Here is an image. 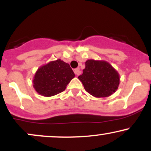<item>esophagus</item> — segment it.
<instances>
[{"label": "esophagus", "mask_w": 151, "mask_h": 151, "mask_svg": "<svg viewBox=\"0 0 151 151\" xmlns=\"http://www.w3.org/2000/svg\"><path fill=\"white\" fill-rule=\"evenodd\" d=\"M74 74H75L76 75H79V74H81V71H80V70H79V68L74 69Z\"/></svg>", "instance_id": "34e87169"}]
</instances>
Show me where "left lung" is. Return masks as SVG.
Instances as JSON below:
<instances>
[{"instance_id": "obj_1", "label": "left lung", "mask_w": 151, "mask_h": 151, "mask_svg": "<svg viewBox=\"0 0 151 151\" xmlns=\"http://www.w3.org/2000/svg\"><path fill=\"white\" fill-rule=\"evenodd\" d=\"M84 89L95 97L111 96L118 89L120 77L118 72L109 62L88 60L83 74L78 77Z\"/></svg>"}]
</instances>
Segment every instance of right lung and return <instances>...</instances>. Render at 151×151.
I'll list each match as a JSON object with an SVG mask.
<instances>
[{"instance_id":"1","label":"right lung","mask_w":151,"mask_h":151,"mask_svg":"<svg viewBox=\"0 0 151 151\" xmlns=\"http://www.w3.org/2000/svg\"><path fill=\"white\" fill-rule=\"evenodd\" d=\"M69 64L61 60L50 62L40 67L33 79V87L44 96H52L65 91L74 77Z\"/></svg>"}]
</instances>
